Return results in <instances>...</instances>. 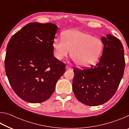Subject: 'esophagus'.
Returning <instances> with one entry per match:
<instances>
[{
  "label": "esophagus",
  "instance_id": "34e87169",
  "mask_svg": "<svg viewBox=\"0 0 129 129\" xmlns=\"http://www.w3.org/2000/svg\"><path fill=\"white\" fill-rule=\"evenodd\" d=\"M65 68H66L67 70H69V69H72V68L71 67L68 66V65H67L66 67H65Z\"/></svg>",
  "mask_w": 129,
  "mask_h": 129
}]
</instances>
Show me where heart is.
Masks as SVG:
<instances>
[{"label": "heart", "mask_w": 129, "mask_h": 129, "mask_svg": "<svg viewBox=\"0 0 129 129\" xmlns=\"http://www.w3.org/2000/svg\"><path fill=\"white\" fill-rule=\"evenodd\" d=\"M56 58L61 60L70 56L78 66L89 67L97 62L103 49L99 38L78 29L65 31L62 38L54 39L52 44Z\"/></svg>", "instance_id": "heart-1"}]
</instances>
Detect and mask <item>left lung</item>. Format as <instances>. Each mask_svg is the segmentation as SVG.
Masks as SVG:
<instances>
[{
  "label": "left lung",
  "instance_id": "obj_1",
  "mask_svg": "<svg viewBox=\"0 0 129 129\" xmlns=\"http://www.w3.org/2000/svg\"><path fill=\"white\" fill-rule=\"evenodd\" d=\"M104 50L99 62L90 68L73 70L72 88L76 99L88 106L108 102L116 92L125 67L124 49L118 39L102 36Z\"/></svg>",
  "mask_w": 129,
  "mask_h": 129
}]
</instances>
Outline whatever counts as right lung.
<instances>
[{"mask_svg":"<svg viewBox=\"0 0 129 129\" xmlns=\"http://www.w3.org/2000/svg\"><path fill=\"white\" fill-rule=\"evenodd\" d=\"M57 29L52 23H30L8 43L6 73L13 90L24 101H46L65 73V64L53 56L52 44Z\"/></svg>","mask_w":129,"mask_h":129,"instance_id":"1","label":"right lung"}]
</instances>
